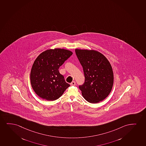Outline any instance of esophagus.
<instances>
[{
    "instance_id": "esophagus-1",
    "label": "esophagus",
    "mask_w": 146,
    "mask_h": 146,
    "mask_svg": "<svg viewBox=\"0 0 146 146\" xmlns=\"http://www.w3.org/2000/svg\"><path fill=\"white\" fill-rule=\"evenodd\" d=\"M76 85V82L75 81H72L71 83H70V85L71 86H75Z\"/></svg>"
}]
</instances>
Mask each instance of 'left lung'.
<instances>
[{
  "label": "left lung",
  "instance_id": "left-lung-1",
  "mask_svg": "<svg viewBox=\"0 0 146 146\" xmlns=\"http://www.w3.org/2000/svg\"><path fill=\"white\" fill-rule=\"evenodd\" d=\"M76 55L83 69L85 78L79 86L84 98L96 104L104 100L111 92L113 85V72L108 59L95 50L75 49Z\"/></svg>",
  "mask_w": 146,
  "mask_h": 146
}]
</instances>
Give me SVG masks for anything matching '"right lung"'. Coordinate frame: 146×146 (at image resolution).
Listing matches in <instances>:
<instances>
[{
	"instance_id": "add662e5",
	"label": "right lung",
	"mask_w": 146,
	"mask_h": 146,
	"mask_svg": "<svg viewBox=\"0 0 146 146\" xmlns=\"http://www.w3.org/2000/svg\"><path fill=\"white\" fill-rule=\"evenodd\" d=\"M73 54L63 48L46 50L35 60L31 69V86L38 97L47 100H55L70 86L59 72V67Z\"/></svg>"
}]
</instances>
